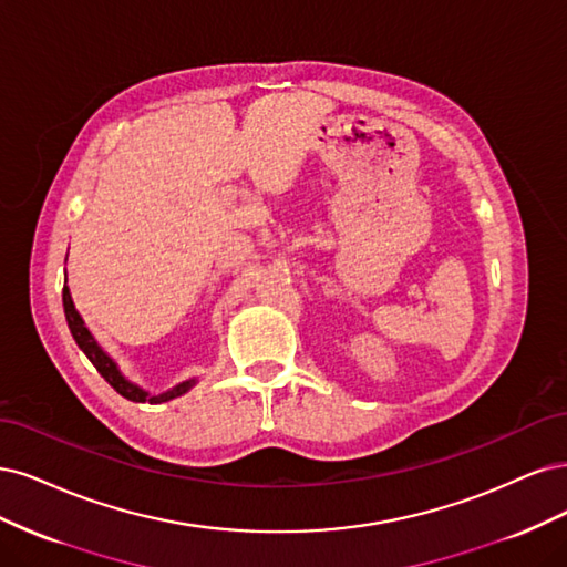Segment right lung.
<instances>
[{
	"instance_id": "1",
	"label": "right lung",
	"mask_w": 567,
	"mask_h": 567,
	"mask_svg": "<svg viewBox=\"0 0 567 567\" xmlns=\"http://www.w3.org/2000/svg\"><path fill=\"white\" fill-rule=\"evenodd\" d=\"M63 308H65V320H68L70 332H72V339L78 341V346L84 351V355L91 360V364H94V368L99 370V374H101L107 383H111V386H113L120 395H124L126 400H134V403H145V400H148V403H153V405L167 403V400H172V398L184 395V393L193 386V383H195V379H190V381L178 383V386H174V389L167 391V393L148 395L143 389L134 386L132 381H126V379L120 374L117 364L101 351V346L96 343L94 337H91V332L86 330L82 318H80V313L75 310V303H72V299H70L68 285H63Z\"/></svg>"
}]
</instances>
